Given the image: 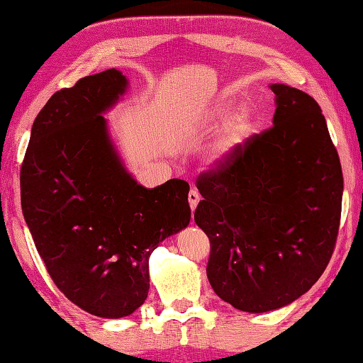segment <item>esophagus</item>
I'll return each mask as SVG.
<instances>
[{"label":"esophagus","instance_id":"esophagus-1","mask_svg":"<svg viewBox=\"0 0 363 363\" xmlns=\"http://www.w3.org/2000/svg\"><path fill=\"white\" fill-rule=\"evenodd\" d=\"M187 199H189V205H191V208L196 210L199 200H200V194H199L197 189H191V192H189Z\"/></svg>","mask_w":363,"mask_h":363}]
</instances>
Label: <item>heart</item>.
Masks as SVG:
<instances>
[{
  "mask_svg": "<svg viewBox=\"0 0 363 363\" xmlns=\"http://www.w3.org/2000/svg\"><path fill=\"white\" fill-rule=\"evenodd\" d=\"M230 109L228 101H218L212 107L210 116L213 118L223 117L226 111ZM251 112L246 107H238V109L226 118L223 130H221L220 140H218V148H216V158H223L228 153H231L238 145H240L251 128Z\"/></svg>",
  "mask_w": 363,
  "mask_h": 363,
  "instance_id": "obj_1",
  "label": "heart"
}]
</instances>
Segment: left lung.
Masks as SVG:
<instances>
[{"label":"left lung","instance_id":"8db88e82","mask_svg":"<svg viewBox=\"0 0 363 363\" xmlns=\"http://www.w3.org/2000/svg\"><path fill=\"white\" fill-rule=\"evenodd\" d=\"M274 125L197 179L194 220L210 240L207 277L236 310L266 313L300 298L336 246L342 169L321 107L270 84Z\"/></svg>","mask_w":363,"mask_h":363}]
</instances>
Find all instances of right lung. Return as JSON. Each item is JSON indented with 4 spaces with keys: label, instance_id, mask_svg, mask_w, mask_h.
<instances>
[{
    "label": "right lung",
    "instance_id": "right-lung-1",
    "mask_svg": "<svg viewBox=\"0 0 363 363\" xmlns=\"http://www.w3.org/2000/svg\"><path fill=\"white\" fill-rule=\"evenodd\" d=\"M128 86L116 68L57 91L32 125L21 205L47 272L69 301L123 318L148 296V259L191 221L189 184L147 189L118 158L101 116Z\"/></svg>",
    "mask_w": 363,
    "mask_h": 363
}]
</instances>
